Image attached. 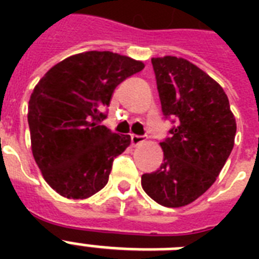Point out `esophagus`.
I'll return each mask as SVG.
<instances>
[{
    "instance_id": "obj_1",
    "label": "esophagus",
    "mask_w": 259,
    "mask_h": 259,
    "mask_svg": "<svg viewBox=\"0 0 259 259\" xmlns=\"http://www.w3.org/2000/svg\"><path fill=\"white\" fill-rule=\"evenodd\" d=\"M130 141H132V145L137 146V145H140L141 142L145 141V137H142V136H136V134H132V136H130Z\"/></svg>"
}]
</instances>
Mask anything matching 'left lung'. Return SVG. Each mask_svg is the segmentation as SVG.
<instances>
[{"instance_id":"1","label":"left lung","mask_w":259,"mask_h":259,"mask_svg":"<svg viewBox=\"0 0 259 259\" xmlns=\"http://www.w3.org/2000/svg\"><path fill=\"white\" fill-rule=\"evenodd\" d=\"M152 64L162 114L176 126L160 142L161 166L142 175L141 185L158 204L177 208L215 183L234 148L237 122L221 84L199 67L176 56Z\"/></svg>"}]
</instances>
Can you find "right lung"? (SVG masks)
Returning a JSON list of instances; mask_svg holds the SVG:
<instances>
[{
  "label": "right lung",
  "instance_id": "1",
  "mask_svg": "<svg viewBox=\"0 0 259 259\" xmlns=\"http://www.w3.org/2000/svg\"><path fill=\"white\" fill-rule=\"evenodd\" d=\"M145 64L110 51H89L58 63L36 84L28 106L34 161L67 199H87L109 181L114 158L130 136L101 122L115 87Z\"/></svg>",
  "mask_w": 259,
  "mask_h": 259
}]
</instances>
